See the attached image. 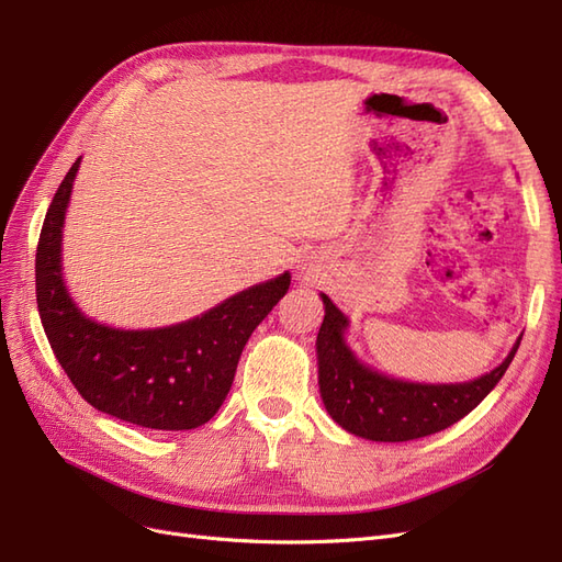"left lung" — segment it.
I'll return each instance as SVG.
<instances>
[{"mask_svg": "<svg viewBox=\"0 0 562 562\" xmlns=\"http://www.w3.org/2000/svg\"><path fill=\"white\" fill-rule=\"evenodd\" d=\"M326 316L316 337L318 386L328 415L353 436L380 443H403L431 436L467 417L504 378L520 347L487 375L462 384H417L386 378L363 366L345 342L349 326L328 295L321 293Z\"/></svg>", "mask_w": 562, "mask_h": 562, "instance_id": "left-lung-1", "label": "left lung"}]
</instances>
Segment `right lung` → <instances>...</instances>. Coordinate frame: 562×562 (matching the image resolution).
<instances>
[{
  "mask_svg": "<svg viewBox=\"0 0 562 562\" xmlns=\"http://www.w3.org/2000/svg\"><path fill=\"white\" fill-rule=\"evenodd\" d=\"M79 161L50 201L37 244V307L48 345L95 411L147 429H196L227 398L248 337L285 295L291 274L283 271L166 328L119 330L89 318L67 293L60 265L65 211Z\"/></svg>",
  "mask_w": 562,
  "mask_h": 562,
  "instance_id": "1",
  "label": "right lung"
}]
</instances>
